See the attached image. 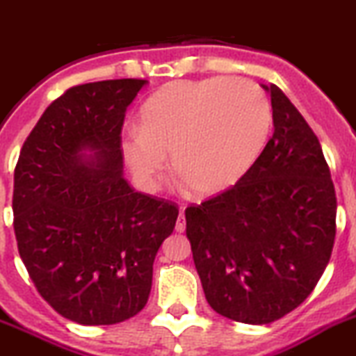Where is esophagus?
Returning <instances> with one entry per match:
<instances>
[{
  "label": "esophagus",
  "instance_id": "34e87169",
  "mask_svg": "<svg viewBox=\"0 0 356 356\" xmlns=\"http://www.w3.org/2000/svg\"><path fill=\"white\" fill-rule=\"evenodd\" d=\"M175 230H177L179 234H182V232L186 230V218H184V209H181V212H179L177 223H175Z\"/></svg>",
  "mask_w": 356,
  "mask_h": 356
}]
</instances>
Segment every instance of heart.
Returning <instances> with one entry per match:
<instances>
[{
    "mask_svg": "<svg viewBox=\"0 0 356 356\" xmlns=\"http://www.w3.org/2000/svg\"><path fill=\"white\" fill-rule=\"evenodd\" d=\"M140 119L142 129L121 140L135 179L154 188L172 154L175 174L204 198L227 193L253 170L272 131L265 92L230 77L165 86L145 102Z\"/></svg>",
    "mask_w": 356,
    "mask_h": 356,
    "instance_id": "1",
    "label": "heart"
}]
</instances>
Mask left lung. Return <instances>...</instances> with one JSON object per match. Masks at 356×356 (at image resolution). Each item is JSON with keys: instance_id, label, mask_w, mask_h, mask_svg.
Wrapping results in <instances>:
<instances>
[{"instance_id": "left-lung-1", "label": "left lung", "mask_w": 356, "mask_h": 356, "mask_svg": "<svg viewBox=\"0 0 356 356\" xmlns=\"http://www.w3.org/2000/svg\"><path fill=\"white\" fill-rule=\"evenodd\" d=\"M274 135L234 189L186 209V235L209 305L249 325L283 318L311 295L330 260L335 198L318 137L277 86Z\"/></svg>"}]
</instances>
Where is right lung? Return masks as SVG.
Returning <instances> with one entry per match:
<instances>
[{
	"mask_svg": "<svg viewBox=\"0 0 356 356\" xmlns=\"http://www.w3.org/2000/svg\"><path fill=\"white\" fill-rule=\"evenodd\" d=\"M147 81L75 86L43 112L13 172V230L36 290L66 320L114 325L140 313L179 209L122 172L126 108Z\"/></svg>",
	"mask_w": 356,
	"mask_h": 356,
	"instance_id": "1",
	"label": "right lung"
}]
</instances>
